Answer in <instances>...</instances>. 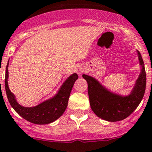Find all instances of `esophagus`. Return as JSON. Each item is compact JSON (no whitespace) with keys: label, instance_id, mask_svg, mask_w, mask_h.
<instances>
[{"label":"esophagus","instance_id":"obj_1","mask_svg":"<svg viewBox=\"0 0 152 152\" xmlns=\"http://www.w3.org/2000/svg\"><path fill=\"white\" fill-rule=\"evenodd\" d=\"M76 72L78 75H81V74L83 73L84 71H85V67H84L83 65H77V67H76Z\"/></svg>","mask_w":152,"mask_h":152}]
</instances>
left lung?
Listing matches in <instances>:
<instances>
[{
    "mask_svg": "<svg viewBox=\"0 0 152 152\" xmlns=\"http://www.w3.org/2000/svg\"><path fill=\"white\" fill-rule=\"evenodd\" d=\"M137 52L141 66V73L128 96L112 92L93 77L82 75L88 82V93L91 110L99 118L110 122L124 120L136 110L142 100L146 88V73L141 53L138 50Z\"/></svg>",
    "mask_w": 152,
    "mask_h": 152,
    "instance_id": "left-lung-1",
    "label": "left lung"
}]
</instances>
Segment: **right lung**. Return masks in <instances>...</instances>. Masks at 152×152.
<instances>
[{
    "mask_svg": "<svg viewBox=\"0 0 152 152\" xmlns=\"http://www.w3.org/2000/svg\"><path fill=\"white\" fill-rule=\"evenodd\" d=\"M8 64L7 62L5 72V91L7 99L11 106L20 116L25 120L35 124H48L61 117L67 106L70 94L75 81L78 78L77 74H72L67 77L60 88L58 92L53 97L42 102L32 107H25L16 101L15 96L9 89L8 78Z\"/></svg>",
    "mask_w": 152,
    "mask_h": 152,
    "instance_id": "right-lung-1",
    "label": "right lung"
}]
</instances>
